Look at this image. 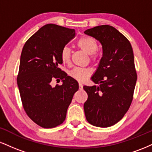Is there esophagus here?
<instances>
[{
    "label": "esophagus",
    "mask_w": 152,
    "mask_h": 152,
    "mask_svg": "<svg viewBox=\"0 0 152 152\" xmlns=\"http://www.w3.org/2000/svg\"><path fill=\"white\" fill-rule=\"evenodd\" d=\"M78 86H79V89H80V90L83 89V85H82L81 83H79V84H78Z\"/></svg>",
    "instance_id": "obj_1"
}]
</instances>
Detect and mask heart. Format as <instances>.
<instances>
[{"label":"heart","instance_id":"heart-1","mask_svg":"<svg viewBox=\"0 0 152 152\" xmlns=\"http://www.w3.org/2000/svg\"><path fill=\"white\" fill-rule=\"evenodd\" d=\"M77 46L82 50L90 55V60L93 63L98 61L99 56L96 53L99 45L95 38L88 36H81L77 41ZM71 51L69 47L64 46L61 50L60 56L61 61L64 64H69L71 61ZM91 74V71L89 69L83 68H74L69 72V76L78 81L83 82L88 78Z\"/></svg>","mask_w":152,"mask_h":152}]
</instances>
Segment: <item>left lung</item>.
<instances>
[{
    "instance_id": "8db88e82",
    "label": "left lung",
    "mask_w": 152,
    "mask_h": 152,
    "mask_svg": "<svg viewBox=\"0 0 152 152\" xmlns=\"http://www.w3.org/2000/svg\"><path fill=\"white\" fill-rule=\"evenodd\" d=\"M84 33L99 40L103 48L91 78L99 86H83L88 94L85 116L94 126L109 127L124 117L133 100L137 79L133 50L129 41L113 26H96Z\"/></svg>"
}]
</instances>
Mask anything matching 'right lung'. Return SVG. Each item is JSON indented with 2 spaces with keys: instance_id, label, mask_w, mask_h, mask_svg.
Returning <instances> with one entry per match:
<instances>
[{
  "instance_id": "add662e5",
  "label": "right lung",
  "mask_w": 152,
  "mask_h": 152,
  "mask_svg": "<svg viewBox=\"0 0 152 152\" xmlns=\"http://www.w3.org/2000/svg\"><path fill=\"white\" fill-rule=\"evenodd\" d=\"M75 35L74 29L47 24L23 48L17 76L23 107L28 117L43 128H53L65 121L68 108L78 90V82L58 68L63 63L61 50ZM53 79H61L63 84L52 87Z\"/></svg>"
}]
</instances>
